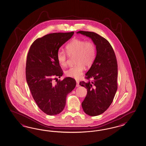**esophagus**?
Wrapping results in <instances>:
<instances>
[{"mask_svg":"<svg viewBox=\"0 0 146 146\" xmlns=\"http://www.w3.org/2000/svg\"><path fill=\"white\" fill-rule=\"evenodd\" d=\"M80 86V84H79V81H76V87H79Z\"/></svg>","mask_w":146,"mask_h":146,"instance_id":"1","label":"esophagus"}]
</instances>
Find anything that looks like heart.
<instances>
[{
    "label": "heart",
    "mask_w": 146,
    "mask_h": 146,
    "mask_svg": "<svg viewBox=\"0 0 146 146\" xmlns=\"http://www.w3.org/2000/svg\"><path fill=\"white\" fill-rule=\"evenodd\" d=\"M66 52L59 50L57 52V61L62 66L67 64V55L74 57V66L70 67L65 72L67 77L79 79L83 74L85 67H89L95 61L96 56V47L91 41L80 38H74L66 46Z\"/></svg>",
    "instance_id": "1"
}]
</instances>
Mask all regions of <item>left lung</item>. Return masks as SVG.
I'll return each instance as SVG.
<instances>
[{
  "mask_svg": "<svg viewBox=\"0 0 146 146\" xmlns=\"http://www.w3.org/2000/svg\"><path fill=\"white\" fill-rule=\"evenodd\" d=\"M89 37L96 46L95 61L86 74L88 81L80 85L87 89V95L82 103L86 114L91 116L103 114L110 106L117 89V63L114 51L106 39L95 32L80 31ZM92 79L93 81L90 80Z\"/></svg>",
  "mask_w": 146,
  "mask_h": 146,
  "instance_id": "obj_1",
  "label": "left lung"
}]
</instances>
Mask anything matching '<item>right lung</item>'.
<instances>
[{"instance_id": "add662e5", "label": "right lung", "mask_w": 146, "mask_h": 146, "mask_svg": "<svg viewBox=\"0 0 146 146\" xmlns=\"http://www.w3.org/2000/svg\"><path fill=\"white\" fill-rule=\"evenodd\" d=\"M74 32L53 33L36 39L28 52L25 73L28 86L38 106L49 115L58 114L66 105L67 95L76 86L74 79L60 78L63 71L56 55L59 48L70 39Z\"/></svg>"}]
</instances>
